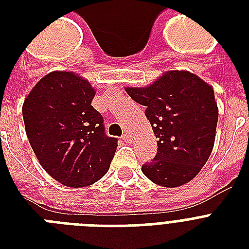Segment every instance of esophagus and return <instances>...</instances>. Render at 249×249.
Segmentation results:
<instances>
[{"instance_id":"esophagus-1","label":"esophagus","mask_w":249,"mask_h":249,"mask_svg":"<svg viewBox=\"0 0 249 249\" xmlns=\"http://www.w3.org/2000/svg\"><path fill=\"white\" fill-rule=\"evenodd\" d=\"M123 140H124V142H126V143H132V137H130L129 133H125L124 136H123Z\"/></svg>"}]
</instances>
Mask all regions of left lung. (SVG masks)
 <instances>
[{
    "instance_id": "left-lung-1",
    "label": "left lung",
    "mask_w": 249,
    "mask_h": 249,
    "mask_svg": "<svg viewBox=\"0 0 249 249\" xmlns=\"http://www.w3.org/2000/svg\"><path fill=\"white\" fill-rule=\"evenodd\" d=\"M146 106L159 140L158 154L142 165L148 179L163 187L190 182L205 165L216 138L218 108L211 85L189 71H168L144 88H125Z\"/></svg>"
}]
</instances>
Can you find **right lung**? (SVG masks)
I'll return each mask as SVG.
<instances>
[{
    "mask_svg": "<svg viewBox=\"0 0 249 249\" xmlns=\"http://www.w3.org/2000/svg\"><path fill=\"white\" fill-rule=\"evenodd\" d=\"M95 89L73 72L54 71L35 85L23 103L29 143L41 166L68 187L99 181L116 152L103 117L91 106Z\"/></svg>",
    "mask_w": 249,
    "mask_h": 249,
    "instance_id": "obj_1",
    "label": "right lung"
}]
</instances>
